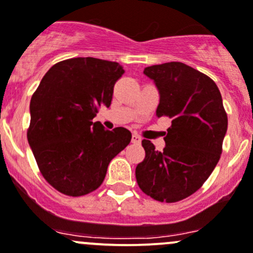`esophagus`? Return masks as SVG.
<instances>
[{"instance_id": "esophagus-1", "label": "esophagus", "mask_w": 253, "mask_h": 253, "mask_svg": "<svg viewBox=\"0 0 253 253\" xmlns=\"http://www.w3.org/2000/svg\"><path fill=\"white\" fill-rule=\"evenodd\" d=\"M132 143H134V144H139L141 143V141H142V138L141 137L138 136V134H136V133H133L132 134Z\"/></svg>"}]
</instances>
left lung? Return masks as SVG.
<instances>
[{
    "label": "left lung",
    "mask_w": 253,
    "mask_h": 253,
    "mask_svg": "<svg viewBox=\"0 0 253 253\" xmlns=\"http://www.w3.org/2000/svg\"><path fill=\"white\" fill-rule=\"evenodd\" d=\"M143 74L159 92L157 116H168L171 126L162 152L142 141L146 157L137 166L136 179L144 194L175 203L197 192L216 167L227 116L216 84L194 68L170 61L146 68Z\"/></svg>",
    "instance_id": "obj_1"
}]
</instances>
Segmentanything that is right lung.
Returning a JSON list of instances; mask_svg holds the SVG:
<instances>
[{"mask_svg":"<svg viewBox=\"0 0 253 253\" xmlns=\"http://www.w3.org/2000/svg\"><path fill=\"white\" fill-rule=\"evenodd\" d=\"M124 74L116 61L73 58L46 72L29 105L28 143L45 180L70 197L99 188L111 159L131 142L125 127L105 129L92 122L111 105L114 85Z\"/></svg>","mask_w":253,"mask_h":253,"instance_id":"add662e5","label":"right lung"}]
</instances>
